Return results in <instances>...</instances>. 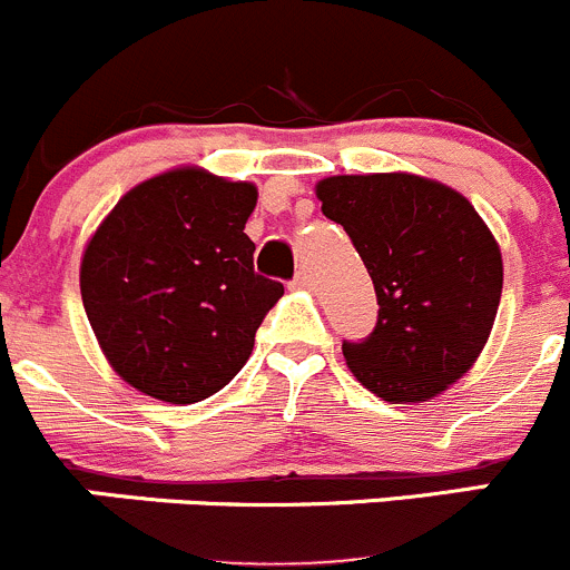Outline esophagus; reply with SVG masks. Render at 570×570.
<instances>
[{"mask_svg": "<svg viewBox=\"0 0 570 570\" xmlns=\"http://www.w3.org/2000/svg\"><path fill=\"white\" fill-rule=\"evenodd\" d=\"M291 287H298V291H307V287H309V277H307V274H304V272H298L296 277H293Z\"/></svg>", "mask_w": 570, "mask_h": 570, "instance_id": "esophagus-1", "label": "esophagus"}]
</instances>
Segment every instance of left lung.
Returning <instances> with one entry per match:
<instances>
[{
    "label": "left lung",
    "instance_id": "1",
    "mask_svg": "<svg viewBox=\"0 0 570 570\" xmlns=\"http://www.w3.org/2000/svg\"><path fill=\"white\" fill-rule=\"evenodd\" d=\"M374 279L376 326L343 341L360 385L391 404L426 402L476 363L501 298V252L469 199L415 174H341L315 185Z\"/></svg>",
    "mask_w": 570,
    "mask_h": 570
}]
</instances>
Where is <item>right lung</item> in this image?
<instances>
[{
  "label": "right lung",
  "instance_id": "1",
  "mask_svg": "<svg viewBox=\"0 0 570 570\" xmlns=\"http://www.w3.org/2000/svg\"><path fill=\"white\" fill-rule=\"evenodd\" d=\"M255 205L252 183L171 168L127 190L88 240L82 304L107 363L135 391L194 404L246 365L285 293L255 272L244 233Z\"/></svg>",
  "mask_w": 570,
  "mask_h": 570
}]
</instances>
